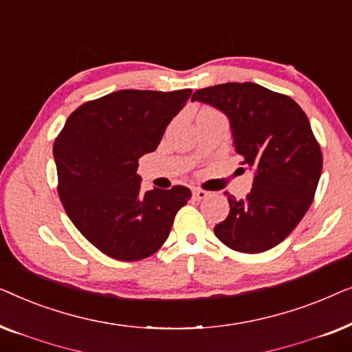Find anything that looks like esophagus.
Segmentation results:
<instances>
[{
  "mask_svg": "<svg viewBox=\"0 0 352 352\" xmlns=\"http://www.w3.org/2000/svg\"><path fill=\"white\" fill-rule=\"evenodd\" d=\"M192 195H194L195 200H205L206 197H210V192H206L204 189H194Z\"/></svg>",
  "mask_w": 352,
  "mask_h": 352,
  "instance_id": "esophagus-1",
  "label": "esophagus"
}]
</instances>
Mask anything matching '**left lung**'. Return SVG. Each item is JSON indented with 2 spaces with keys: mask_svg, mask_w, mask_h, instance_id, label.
<instances>
[{
  "mask_svg": "<svg viewBox=\"0 0 352 352\" xmlns=\"http://www.w3.org/2000/svg\"><path fill=\"white\" fill-rule=\"evenodd\" d=\"M192 100L228 115L235 152L254 171L247 199L229 200L214 226L226 247L263 253L285 240L309 210L322 173V151L306 113L292 98L256 83H224L195 91Z\"/></svg>",
  "mask_w": 352,
  "mask_h": 352,
  "instance_id": "obj_1",
  "label": "left lung"
}]
</instances>
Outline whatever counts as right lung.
<instances>
[{
	"label": "right lung",
	"instance_id": "add662e5",
	"mask_svg": "<svg viewBox=\"0 0 352 352\" xmlns=\"http://www.w3.org/2000/svg\"><path fill=\"white\" fill-rule=\"evenodd\" d=\"M190 94L115 91L80 105L56 138L59 199L75 228L107 256H151L192 197L184 186L144 192L136 173L139 158L155 151Z\"/></svg>",
	"mask_w": 352,
	"mask_h": 352
}]
</instances>
